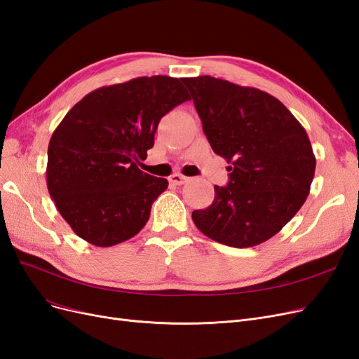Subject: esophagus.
I'll use <instances>...</instances> for the list:
<instances>
[{
  "label": "esophagus",
  "instance_id": "obj_1",
  "mask_svg": "<svg viewBox=\"0 0 359 359\" xmlns=\"http://www.w3.org/2000/svg\"><path fill=\"white\" fill-rule=\"evenodd\" d=\"M169 181H170L172 184H175V186H182V184L189 182L190 178H189V177H184V175H180V173H175V175H172V177L169 178Z\"/></svg>",
  "mask_w": 359,
  "mask_h": 359
}]
</instances>
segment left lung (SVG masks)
Returning a JSON list of instances; mask_svg holds the SVG:
<instances>
[{
    "label": "left lung",
    "mask_w": 359,
    "mask_h": 359,
    "mask_svg": "<svg viewBox=\"0 0 359 359\" xmlns=\"http://www.w3.org/2000/svg\"><path fill=\"white\" fill-rule=\"evenodd\" d=\"M203 133L215 154L232 163L224 187L206 210L191 212L198 229L236 248L281 231L306 202L316 169L310 139L271 94L211 76L186 78Z\"/></svg>",
    "instance_id": "8db88e82"
}]
</instances>
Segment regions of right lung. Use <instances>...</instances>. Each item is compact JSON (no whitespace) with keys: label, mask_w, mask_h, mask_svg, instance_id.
<instances>
[{"label":"right lung","mask_w":359,"mask_h":359,"mask_svg":"<svg viewBox=\"0 0 359 359\" xmlns=\"http://www.w3.org/2000/svg\"><path fill=\"white\" fill-rule=\"evenodd\" d=\"M186 100L180 79L144 76L86 94L64 116L48 147L46 181L76 235L111 247L147 224L169 182L137 163L153 148L160 119Z\"/></svg>","instance_id":"obj_1"}]
</instances>
